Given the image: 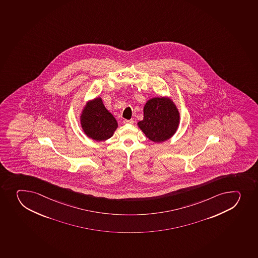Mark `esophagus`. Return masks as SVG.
Listing matches in <instances>:
<instances>
[{"instance_id":"esophagus-1","label":"esophagus","mask_w":258,"mask_h":258,"mask_svg":"<svg viewBox=\"0 0 258 258\" xmlns=\"http://www.w3.org/2000/svg\"><path fill=\"white\" fill-rule=\"evenodd\" d=\"M123 123H130V124H133L134 120L133 119H131V120L124 119V120H123Z\"/></svg>"}]
</instances>
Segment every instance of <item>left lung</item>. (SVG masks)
Here are the masks:
<instances>
[{
    "mask_svg": "<svg viewBox=\"0 0 258 258\" xmlns=\"http://www.w3.org/2000/svg\"><path fill=\"white\" fill-rule=\"evenodd\" d=\"M180 113L169 97H154L144 107V118L138 126L146 137L156 143L167 141L178 128Z\"/></svg>",
    "mask_w": 258,
    "mask_h": 258,
    "instance_id": "8db88e82",
    "label": "left lung"
}]
</instances>
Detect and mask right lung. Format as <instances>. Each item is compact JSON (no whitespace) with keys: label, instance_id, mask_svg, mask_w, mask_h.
Returning a JSON list of instances; mask_svg holds the SVG:
<instances>
[{"label":"right lung","instance_id":"obj_1","mask_svg":"<svg viewBox=\"0 0 258 258\" xmlns=\"http://www.w3.org/2000/svg\"><path fill=\"white\" fill-rule=\"evenodd\" d=\"M80 118L84 133L96 141H107L117 130V120L105 107L101 97L87 102Z\"/></svg>","mask_w":258,"mask_h":258}]
</instances>
